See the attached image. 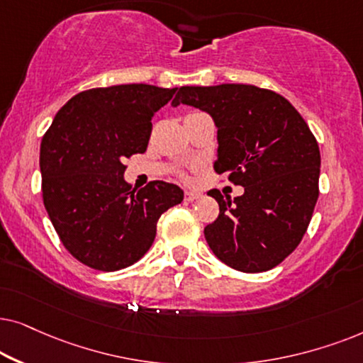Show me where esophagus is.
Masks as SVG:
<instances>
[{
    "mask_svg": "<svg viewBox=\"0 0 363 363\" xmlns=\"http://www.w3.org/2000/svg\"><path fill=\"white\" fill-rule=\"evenodd\" d=\"M199 197H201V192H196V191H186V194H184V199L187 202H194L199 199Z\"/></svg>",
    "mask_w": 363,
    "mask_h": 363,
    "instance_id": "obj_1",
    "label": "esophagus"
}]
</instances>
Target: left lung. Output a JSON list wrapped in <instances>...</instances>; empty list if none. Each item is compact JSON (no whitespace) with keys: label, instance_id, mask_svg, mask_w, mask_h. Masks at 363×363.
<instances>
[{"label":"left lung","instance_id":"obj_1","mask_svg":"<svg viewBox=\"0 0 363 363\" xmlns=\"http://www.w3.org/2000/svg\"><path fill=\"white\" fill-rule=\"evenodd\" d=\"M204 111L217 128L219 174L244 187L230 199L209 191L219 217L204 229L216 257L240 272H265L292 254L318 197L320 151L286 98L250 84L182 86L172 106Z\"/></svg>","mask_w":363,"mask_h":363}]
</instances>
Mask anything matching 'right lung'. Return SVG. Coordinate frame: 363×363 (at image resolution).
<instances>
[{
  "label": "right lung",
  "mask_w": 363,
  "mask_h": 363,
  "mask_svg": "<svg viewBox=\"0 0 363 363\" xmlns=\"http://www.w3.org/2000/svg\"><path fill=\"white\" fill-rule=\"evenodd\" d=\"M176 91L151 84L83 91L57 111L43 138L48 216L88 267L114 272L138 262L154 242L159 217L184 199L176 184L152 181L131 191L124 181L125 157L146 151L151 118Z\"/></svg>",
  "instance_id": "add662e5"
}]
</instances>
